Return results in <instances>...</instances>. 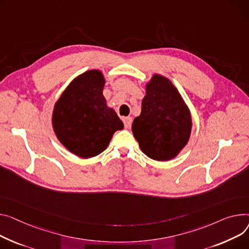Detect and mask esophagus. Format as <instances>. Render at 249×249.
<instances>
[{
    "mask_svg": "<svg viewBox=\"0 0 249 249\" xmlns=\"http://www.w3.org/2000/svg\"><path fill=\"white\" fill-rule=\"evenodd\" d=\"M124 126H125V128L126 129H129L130 127H131V125H132V118L131 117H126V118H124Z\"/></svg>",
    "mask_w": 249,
    "mask_h": 249,
    "instance_id": "34e87169",
    "label": "esophagus"
}]
</instances>
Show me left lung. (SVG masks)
<instances>
[{
    "mask_svg": "<svg viewBox=\"0 0 249 249\" xmlns=\"http://www.w3.org/2000/svg\"><path fill=\"white\" fill-rule=\"evenodd\" d=\"M192 128L191 114L180 93L166 77L155 74L146 85L141 114L132 132L149 158L167 161L187 144Z\"/></svg>",
    "mask_w": 249,
    "mask_h": 249,
    "instance_id": "left-lung-1",
    "label": "left lung"
}]
</instances>
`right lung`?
Instances as JSON below:
<instances>
[{"label": "right lung", "instance_id": "1", "mask_svg": "<svg viewBox=\"0 0 249 249\" xmlns=\"http://www.w3.org/2000/svg\"><path fill=\"white\" fill-rule=\"evenodd\" d=\"M101 71L89 70L75 78L56 102L52 124L59 141L73 154L91 158L103 152L113 134L124 128L106 104Z\"/></svg>", "mask_w": 249, "mask_h": 249}]
</instances>
